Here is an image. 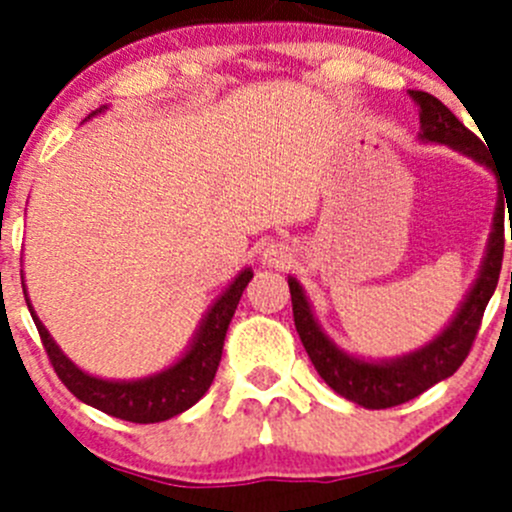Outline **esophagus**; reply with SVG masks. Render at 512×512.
Listing matches in <instances>:
<instances>
[{"mask_svg":"<svg viewBox=\"0 0 512 512\" xmlns=\"http://www.w3.org/2000/svg\"><path fill=\"white\" fill-rule=\"evenodd\" d=\"M289 262H292V250L287 245H282V242H272V245H267L262 250V265L285 267Z\"/></svg>","mask_w":512,"mask_h":512,"instance_id":"esophagus-1","label":"esophagus"}]
</instances>
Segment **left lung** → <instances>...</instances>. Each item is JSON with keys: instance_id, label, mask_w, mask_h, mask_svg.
<instances>
[{"instance_id": "obj_1", "label": "left lung", "mask_w": 512, "mask_h": 512, "mask_svg": "<svg viewBox=\"0 0 512 512\" xmlns=\"http://www.w3.org/2000/svg\"><path fill=\"white\" fill-rule=\"evenodd\" d=\"M409 96L414 98V103L418 106V121H421L418 141L441 143V146L453 148L461 156L476 160V163L485 165V168H490L495 173L478 136H473L436 96L426 94V91H409ZM503 247V193H500L498 185V205H495L493 230H490L488 245H485V255L483 262H480L476 282L466 292L461 307L456 309L451 322L431 342L414 349V352L389 356V359H364V356H354L344 352L342 347H337L324 334L322 324L314 317V309L309 304L304 287L299 285L297 277L289 275L287 282L289 294H292L294 327H297L299 339H302L317 374L339 396L364 406V409H389V406L406 404V401L416 399L418 394L431 389L433 384L456 374L458 366L466 361L468 352H471L480 319H483L485 307H488L490 297H493L495 287H498L500 265H503Z\"/></svg>"}]
</instances>
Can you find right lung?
<instances>
[{
    "instance_id": "obj_1",
    "label": "right lung",
    "mask_w": 512,
    "mask_h": 512,
    "mask_svg": "<svg viewBox=\"0 0 512 512\" xmlns=\"http://www.w3.org/2000/svg\"><path fill=\"white\" fill-rule=\"evenodd\" d=\"M101 111H106V106L98 108L96 113ZM96 113H91V116H96ZM250 280L252 270L245 267L225 287V292L210 304L208 312L203 314L188 349L173 364L156 371V374L143 376V379H101V376H94L81 369V366H76L69 356L61 352V347L54 342L44 322L36 317L32 302L27 297V285L22 287L41 342H44L46 354L51 359V366L59 374V379L64 381L66 389L79 401L94 406V409L108 416L133 423H158L188 411L210 389L215 371L220 366V356H223L227 327H230L232 314H235L242 292H245Z\"/></svg>"
}]
</instances>
